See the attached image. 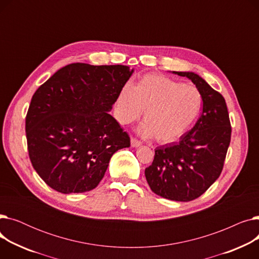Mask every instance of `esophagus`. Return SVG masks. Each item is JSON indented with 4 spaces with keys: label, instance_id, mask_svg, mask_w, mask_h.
I'll use <instances>...</instances> for the list:
<instances>
[{
    "label": "esophagus",
    "instance_id": "esophagus-1",
    "mask_svg": "<svg viewBox=\"0 0 259 259\" xmlns=\"http://www.w3.org/2000/svg\"><path fill=\"white\" fill-rule=\"evenodd\" d=\"M142 145V143L140 141H138L137 139H131V147L133 148H137V147H140Z\"/></svg>",
    "mask_w": 259,
    "mask_h": 259
}]
</instances>
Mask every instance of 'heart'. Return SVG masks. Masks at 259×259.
<instances>
[{"mask_svg":"<svg viewBox=\"0 0 259 259\" xmlns=\"http://www.w3.org/2000/svg\"><path fill=\"white\" fill-rule=\"evenodd\" d=\"M198 89L164 75L147 74L132 88L125 86L116 100V119L121 125L137 120L145 110L143 138L160 144L175 142L191 127L201 109Z\"/></svg>","mask_w":259,"mask_h":259,"instance_id":"1","label":"heart"}]
</instances>
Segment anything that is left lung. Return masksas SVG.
<instances>
[{
    "mask_svg": "<svg viewBox=\"0 0 259 259\" xmlns=\"http://www.w3.org/2000/svg\"><path fill=\"white\" fill-rule=\"evenodd\" d=\"M192 80L201 94L202 113L195 126L176 143L155 149L145 170L152 191L167 199L190 201L220 178L231 141V124L223 95L198 74L172 71Z\"/></svg>",
    "mask_w": 259,
    "mask_h": 259,
    "instance_id": "8db88e82",
    "label": "left lung"
}]
</instances>
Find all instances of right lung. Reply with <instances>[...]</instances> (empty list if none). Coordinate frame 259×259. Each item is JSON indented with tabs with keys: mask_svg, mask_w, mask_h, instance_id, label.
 I'll return each instance as SVG.
<instances>
[{
	"mask_svg": "<svg viewBox=\"0 0 259 259\" xmlns=\"http://www.w3.org/2000/svg\"><path fill=\"white\" fill-rule=\"evenodd\" d=\"M134 70L124 65H67L34 92L26 115L31 164L64 194L97 187L130 138L109 114Z\"/></svg>",
	"mask_w": 259,
	"mask_h": 259,
	"instance_id": "right-lung-1",
	"label": "right lung"
}]
</instances>
